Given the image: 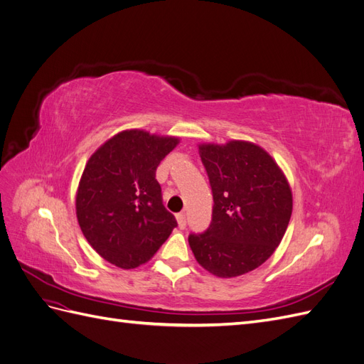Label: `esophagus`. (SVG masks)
<instances>
[{
    "mask_svg": "<svg viewBox=\"0 0 364 364\" xmlns=\"http://www.w3.org/2000/svg\"><path fill=\"white\" fill-rule=\"evenodd\" d=\"M176 220H178V226H179L181 229H183V228L186 226V218H185V214H183V213L176 215Z\"/></svg>",
    "mask_w": 364,
    "mask_h": 364,
    "instance_id": "obj_1",
    "label": "esophagus"
}]
</instances>
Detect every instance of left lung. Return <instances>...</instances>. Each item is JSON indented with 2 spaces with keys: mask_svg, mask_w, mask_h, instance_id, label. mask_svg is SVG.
<instances>
[{
  "mask_svg": "<svg viewBox=\"0 0 364 364\" xmlns=\"http://www.w3.org/2000/svg\"><path fill=\"white\" fill-rule=\"evenodd\" d=\"M211 183L213 222L188 237L197 262L218 278H235L266 262L287 230L293 196L269 153L249 141L199 144Z\"/></svg>",
  "mask_w": 364,
  "mask_h": 364,
  "instance_id": "obj_1",
  "label": "left lung"
}]
</instances>
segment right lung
I'll use <instances>...</instances> for the list:
<instances>
[{"label": "right lung", "instance_id": "add662e5", "mask_svg": "<svg viewBox=\"0 0 364 364\" xmlns=\"http://www.w3.org/2000/svg\"><path fill=\"white\" fill-rule=\"evenodd\" d=\"M179 138L130 129L109 138L87 159L75 194V214L92 249L119 269L155 255L178 226L162 205L156 168Z\"/></svg>", "mask_w": 364, "mask_h": 364}]
</instances>
